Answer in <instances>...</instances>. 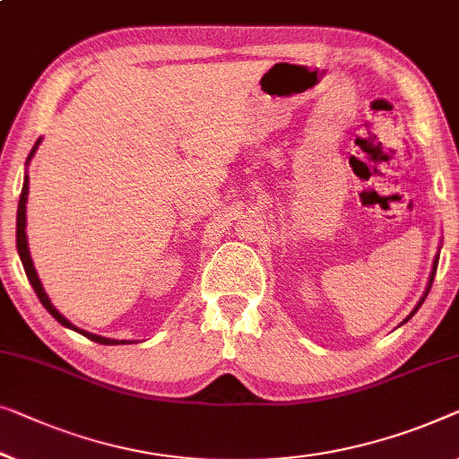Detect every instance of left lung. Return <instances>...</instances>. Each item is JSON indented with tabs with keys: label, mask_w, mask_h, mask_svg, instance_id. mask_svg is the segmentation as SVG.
Instances as JSON below:
<instances>
[{
	"label": "left lung",
	"mask_w": 459,
	"mask_h": 459,
	"mask_svg": "<svg viewBox=\"0 0 459 459\" xmlns=\"http://www.w3.org/2000/svg\"><path fill=\"white\" fill-rule=\"evenodd\" d=\"M437 264H439V256H437L435 258V263H433V273H430V279H429V288H427V291H424V296H422V300L420 302H418V307L414 308V310H411V315L408 316V318H411V316H414L416 315V310L418 308H420L422 307V302H424V298H427L429 296V291H430V285H433V279H435V271H437ZM408 318H406V321H408Z\"/></svg>",
	"instance_id": "left-lung-1"
}]
</instances>
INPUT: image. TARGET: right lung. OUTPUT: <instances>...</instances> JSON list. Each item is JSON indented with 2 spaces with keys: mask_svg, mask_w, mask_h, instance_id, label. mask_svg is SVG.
<instances>
[{
  "mask_svg": "<svg viewBox=\"0 0 459 459\" xmlns=\"http://www.w3.org/2000/svg\"><path fill=\"white\" fill-rule=\"evenodd\" d=\"M39 143H41V141H37V143H35V147H32L29 159H30L32 155H35V151H37V147H39ZM26 195H29V176H24V186H22V192H20V201H18V215H16V246H18L20 261H22V264H24L26 277H29V281H30V285H32V290H35V294H37L39 300H41L43 307L49 310V315H51V316H56V321L62 323L64 327L74 329V331H78V333H82L84 337H89V340H92V342H97V343H105V345L126 343V342H117V340H108V337H101V335L89 333V331L78 329V327H74V325H72V323L68 321V318L62 316L56 308H53V304L49 302L48 294H45V290H43L41 281H39L35 267H32V261H30V255H29V244H26V231H24V228H26Z\"/></svg>",
  "mask_w": 459,
  "mask_h": 459,
  "instance_id": "obj_1",
  "label": "right lung"
}]
</instances>
